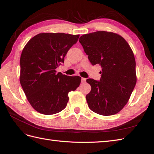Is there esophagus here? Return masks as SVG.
I'll list each match as a JSON object with an SVG mask.
<instances>
[{
	"label": "esophagus",
	"mask_w": 154,
	"mask_h": 154,
	"mask_svg": "<svg viewBox=\"0 0 154 154\" xmlns=\"http://www.w3.org/2000/svg\"><path fill=\"white\" fill-rule=\"evenodd\" d=\"M85 82H86V78H82V83H84Z\"/></svg>",
	"instance_id": "34e87169"
}]
</instances>
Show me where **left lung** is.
I'll return each mask as SVG.
<instances>
[{"instance_id":"obj_1","label":"left lung","mask_w":154,"mask_h":154,"mask_svg":"<svg viewBox=\"0 0 154 154\" xmlns=\"http://www.w3.org/2000/svg\"><path fill=\"white\" fill-rule=\"evenodd\" d=\"M82 44L92 66L102 69L100 81L88 78L91 91L86 96L90 109L100 115L118 113L127 103L136 84V60L122 36L107 31L82 35Z\"/></svg>"}]
</instances>
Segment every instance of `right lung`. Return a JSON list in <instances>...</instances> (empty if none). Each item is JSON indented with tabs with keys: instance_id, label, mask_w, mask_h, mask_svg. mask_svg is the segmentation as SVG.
I'll use <instances>...</instances> for the list:
<instances>
[{
	"instance_id": "obj_1",
	"label": "right lung",
	"mask_w": 154,
	"mask_h": 154,
	"mask_svg": "<svg viewBox=\"0 0 154 154\" xmlns=\"http://www.w3.org/2000/svg\"><path fill=\"white\" fill-rule=\"evenodd\" d=\"M80 35L44 32L35 36L23 49L20 82L27 99L35 110L45 115L66 108L69 92L75 91L81 77L69 76L56 69L64 62L67 51Z\"/></svg>"
}]
</instances>
